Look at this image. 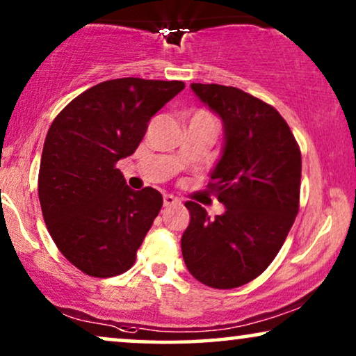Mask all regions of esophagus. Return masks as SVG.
Returning <instances> with one entry per match:
<instances>
[{
	"label": "esophagus",
	"instance_id": "34e87169",
	"mask_svg": "<svg viewBox=\"0 0 356 356\" xmlns=\"http://www.w3.org/2000/svg\"><path fill=\"white\" fill-rule=\"evenodd\" d=\"M181 201H179L178 197L172 196V194H165L163 196V206L168 207V206H175V204H179Z\"/></svg>",
	"mask_w": 356,
	"mask_h": 356
}]
</instances>
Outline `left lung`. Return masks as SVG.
Wrapping results in <instances>:
<instances>
[{"instance_id":"1","label":"left lung","mask_w":356,"mask_h":356,"mask_svg":"<svg viewBox=\"0 0 356 356\" xmlns=\"http://www.w3.org/2000/svg\"><path fill=\"white\" fill-rule=\"evenodd\" d=\"M223 121L225 145L207 188L227 207L213 220L188 201L191 222L183 259L201 284L236 289L264 272L280 251L300 209L301 152L274 106L241 89L191 84Z\"/></svg>"}]
</instances>
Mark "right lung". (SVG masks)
I'll return each mask as SVG.
<instances>
[{
	"label": "right lung",
	"mask_w": 356,
	"mask_h": 356,
	"mask_svg": "<svg viewBox=\"0 0 356 356\" xmlns=\"http://www.w3.org/2000/svg\"><path fill=\"white\" fill-rule=\"evenodd\" d=\"M183 89L181 81H105L53 120L38 199L58 250L84 274L106 279L133 267L163 197L150 186L133 191L116 162L134 154L150 118Z\"/></svg>",
	"instance_id": "right-lung-1"
}]
</instances>
